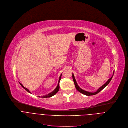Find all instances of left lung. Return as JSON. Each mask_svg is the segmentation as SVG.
<instances>
[{"instance_id": "8db88e82", "label": "left lung", "mask_w": 128, "mask_h": 128, "mask_svg": "<svg viewBox=\"0 0 128 128\" xmlns=\"http://www.w3.org/2000/svg\"><path fill=\"white\" fill-rule=\"evenodd\" d=\"M114 74H113V75L112 76V78H110L102 86H101L100 88H99L97 91H96L95 92H87V91H86L83 89H82L81 88H80V87L78 86V85L77 84V83H76V79L74 78V74H72V79H73V80H74V85H75V87L76 89V90H77L79 92H80V93L85 95H87V96H91V95H96L97 94H98V93H99L102 90H103L106 86H108V84L110 83V82L111 81L112 77H113V76H114Z\"/></svg>"}]
</instances>
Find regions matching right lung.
Instances as JSON below:
<instances>
[{"mask_svg": "<svg viewBox=\"0 0 128 128\" xmlns=\"http://www.w3.org/2000/svg\"><path fill=\"white\" fill-rule=\"evenodd\" d=\"M62 75V74L60 75V78H59V81H58V86H57L56 88L54 90V91H53L52 92H51L50 93H49V94H47V95H45V96H42V98H49V97H52V96H54L55 94H56L58 92V91H59V90H60V79H61ZM20 85L22 86V87L27 92H28L29 93H30L31 94V92H30L28 89H27V88H26L25 87H24L23 86V85H22L20 83ZM39 97H40V96H39Z\"/></svg>", "mask_w": 128, "mask_h": 128, "instance_id": "obj_1", "label": "right lung"}]
</instances>
